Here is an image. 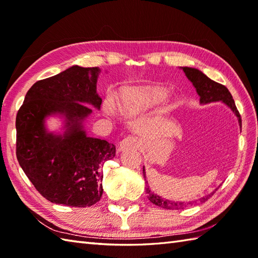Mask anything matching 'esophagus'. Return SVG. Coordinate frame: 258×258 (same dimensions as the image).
I'll return each instance as SVG.
<instances>
[{
  "mask_svg": "<svg viewBox=\"0 0 258 258\" xmlns=\"http://www.w3.org/2000/svg\"><path fill=\"white\" fill-rule=\"evenodd\" d=\"M141 145V141L135 138V136H127L123 141H120L119 143V150L125 151V150H135L139 149Z\"/></svg>",
  "mask_w": 258,
  "mask_h": 258,
  "instance_id": "esophagus-1",
  "label": "esophagus"
}]
</instances>
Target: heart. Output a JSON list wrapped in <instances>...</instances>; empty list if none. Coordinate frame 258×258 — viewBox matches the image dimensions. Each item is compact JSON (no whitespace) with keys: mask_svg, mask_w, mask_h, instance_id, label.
<instances>
[{"mask_svg":"<svg viewBox=\"0 0 258 258\" xmlns=\"http://www.w3.org/2000/svg\"><path fill=\"white\" fill-rule=\"evenodd\" d=\"M166 98V92L156 86L126 89L120 95V108L124 112L135 113L158 105Z\"/></svg>","mask_w":258,"mask_h":258,"instance_id":"b5f03b06","label":"heart"}]
</instances>
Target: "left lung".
<instances>
[{
  "instance_id": "8db88e82",
  "label": "left lung",
  "mask_w": 258,
  "mask_h": 258,
  "mask_svg": "<svg viewBox=\"0 0 258 258\" xmlns=\"http://www.w3.org/2000/svg\"><path fill=\"white\" fill-rule=\"evenodd\" d=\"M183 71L185 72L186 76H187V79L195 86V89L200 95V101L202 104L218 102V101L224 102L226 105L231 107L232 111L235 113V115H236L240 127H242V118H240V114L238 112V109L236 108V105H235L232 94L229 93L226 86H224L220 83H217V82L211 80L210 78H207L204 73H202L201 71L196 69L183 68ZM143 174H144V178H146L144 167H143ZM145 189H146L147 197H149V200L153 203V204H155L156 206H160L162 208H166V210H183L186 205H193V203H196V201H194L193 203L191 202L183 203V202H173V201L164 200L162 197L153 193L149 187H145ZM210 197L211 195H207L205 197H202L200 201L205 202L210 199Z\"/></svg>"
}]
</instances>
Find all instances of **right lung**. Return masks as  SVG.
Wrapping results in <instances>:
<instances>
[{
  "label": "right lung",
  "mask_w": 258,
  "mask_h": 258,
  "mask_svg": "<svg viewBox=\"0 0 258 258\" xmlns=\"http://www.w3.org/2000/svg\"><path fill=\"white\" fill-rule=\"evenodd\" d=\"M100 69L75 67L37 81L27 91L16 115V157L43 197L65 206H92L103 194L102 164L115 156V145L87 138L82 122L101 107L96 93ZM67 116L63 136L47 134L44 118Z\"/></svg>",
  "instance_id": "obj_1"
}]
</instances>
